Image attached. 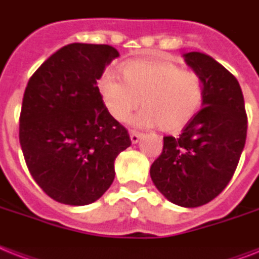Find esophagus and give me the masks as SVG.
Instances as JSON below:
<instances>
[{"instance_id":"34e87169","label":"esophagus","mask_w":259,"mask_h":259,"mask_svg":"<svg viewBox=\"0 0 259 259\" xmlns=\"http://www.w3.org/2000/svg\"><path fill=\"white\" fill-rule=\"evenodd\" d=\"M142 133H138V132H130V140H132V144H137L138 141L141 140Z\"/></svg>"}]
</instances>
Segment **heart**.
<instances>
[{"mask_svg": "<svg viewBox=\"0 0 259 259\" xmlns=\"http://www.w3.org/2000/svg\"><path fill=\"white\" fill-rule=\"evenodd\" d=\"M119 71L122 78L106 71L98 82L105 108L117 121H125L142 98L145 108L132 119L134 125L177 132L202 108L205 83L195 71L167 61L145 60L129 61Z\"/></svg>", "mask_w": 259, "mask_h": 259, "instance_id": "obj_1", "label": "heart"}]
</instances>
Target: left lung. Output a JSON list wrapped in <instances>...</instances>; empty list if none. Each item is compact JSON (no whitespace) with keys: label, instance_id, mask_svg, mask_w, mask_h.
<instances>
[{"label":"left lung","instance_id":"obj_1","mask_svg":"<svg viewBox=\"0 0 259 259\" xmlns=\"http://www.w3.org/2000/svg\"><path fill=\"white\" fill-rule=\"evenodd\" d=\"M185 62L205 83L198 114L178 138L163 137V149L150 167L153 184L170 202L198 207L232 180L247 134V115L238 81L207 54L190 52Z\"/></svg>","mask_w":259,"mask_h":259}]
</instances>
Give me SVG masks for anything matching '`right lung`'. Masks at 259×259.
<instances>
[{
  "instance_id": "1",
  "label": "right lung",
  "mask_w": 259,
  "mask_h": 259,
  "mask_svg": "<svg viewBox=\"0 0 259 259\" xmlns=\"http://www.w3.org/2000/svg\"><path fill=\"white\" fill-rule=\"evenodd\" d=\"M119 53L109 45L70 44L30 77L20 115V144L31 177L50 198L83 206L114 181V161L132 145L105 108L97 81Z\"/></svg>"
}]
</instances>
